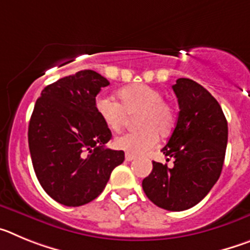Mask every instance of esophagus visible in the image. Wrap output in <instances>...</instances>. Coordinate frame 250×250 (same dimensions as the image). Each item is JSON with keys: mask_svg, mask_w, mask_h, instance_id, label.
<instances>
[{"mask_svg": "<svg viewBox=\"0 0 250 250\" xmlns=\"http://www.w3.org/2000/svg\"><path fill=\"white\" fill-rule=\"evenodd\" d=\"M134 159H135V156L131 155V154H125V160L126 161H131L134 160Z\"/></svg>", "mask_w": 250, "mask_h": 250, "instance_id": "1", "label": "esophagus"}]
</instances>
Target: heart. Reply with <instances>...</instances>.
<instances>
[{
	"label": "heart",
	"instance_id": "heart-1",
	"mask_svg": "<svg viewBox=\"0 0 250 250\" xmlns=\"http://www.w3.org/2000/svg\"><path fill=\"white\" fill-rule=\"evenodd\" d=\"M118 98L119 103L104 95L95 99V111L112 132H120L127 116L136 114L134 125L138 130L115 139L116 149L131 155L145 154L155 146L156 138H167L175 127V110L156 87L135 83L119 90Z\"/></svg>",
	"mask_w": 250,
	"mask_h": 250
}]
</instances>
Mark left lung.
Instances as JSON below:
<instances>
[{
    "mask_svg": "<svg viewBox=\"0 0 250 250\" xmlns=\"http://www.w3.org/2000/svg\"><path fill=\"white\" fill-rule=\"evenodd\" d=\"M173 90L180 111L161 151L174 158V167L152 161L143 189L159 208L182 211L204 199L218 182L228 143V123L219 103L195 81L178 79Z\"/></svg>",
    "mask_w": 250,
    "mask_h": 250,
    "instance_id": "left-lung-1",
    "label": "left lung"
}]
</instances>
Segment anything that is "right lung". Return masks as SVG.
I'll list each match as a JSON object with an SVG mask.
<instances>
[{"instance_id": "1", "label": "right lung", "mask_w": 250, "mask_h": 250, "mask_svg": "<svg viewBox=\"0 0 250 250\" xmlns=\"http://www.w3.org/2000/svg\"><path fill=\"white\" fill-rule=\"evenodd\" d=\"M109 81L83 70L47 85L35 104L28 146L43 190L66 207L98 198L111 171L125 159L123 150L105 144L111 131L95 111V99Z\"/></svg>"}]
</instances>
